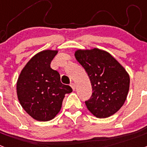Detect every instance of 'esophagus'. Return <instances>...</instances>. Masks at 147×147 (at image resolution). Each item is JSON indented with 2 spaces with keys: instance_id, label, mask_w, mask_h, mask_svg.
Returning a JSON list of instances; mask_svg holds the SVG:
<instances>
[{
  "instance_id": "1",
  "label": "esophagus",
  "mask_w": 147,
  "mask_h": 147,
  "mask_svg": "<svg viewBox=\"0 0 147 147\" xmlns=\"http://www.w3.org/2000/svg\"><path fill=\"white\" fill-rule=\"evenodd\" d=\"M71 87L72 88V89L74 90L75 88H76V85H75V83H71Z\"/></svg>"
}]
</instances>
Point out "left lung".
Returning a JSON list of instances; mask_svg holds the SVG:
<instances>
[{"label":"left lung","instance_id":"left-lung-1","mask_svg":"<svg viewBox=\"0 0 147 147\" xmlns=\"http://www.w3.org/2000/svg\"><path fill=\"white\" fill-rule=\"evenodd\" d=\"M74 56L90 78L93 93L87 108L99 119L110 117L120 110L129 92V76L110 53L102 49H77Z\"/></svg>","mask_w":147,"mask_h":147}]
</instances>
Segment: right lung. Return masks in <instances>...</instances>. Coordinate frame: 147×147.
I'll return each instance as SVG.
<instances>
[{"label":"right lung","mask_w":147,"mask_h":147,"mask_svg":"<svg viewBox=\"0 0 147 147\" xmlns=\"http://www.w3.org/2000/svg\"><path fill=\"white\" fill-rule=\"evenodd\" d=\"M58 50H44L31 58L17 81V95L20 105L35 120L48 121L59 113L65 95L72 92L63 85L51 62Z\"/></svg>","instance_id":"right-lung-1"}]
</instances>
